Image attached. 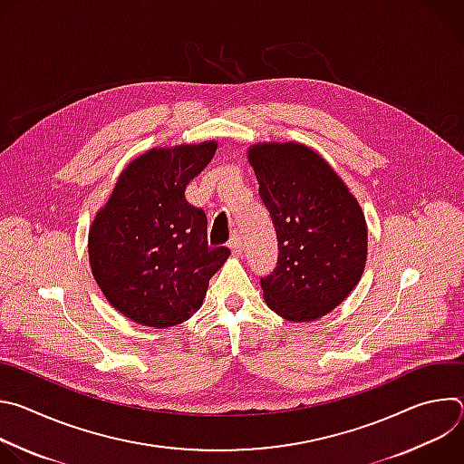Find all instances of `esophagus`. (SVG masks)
<instances>
[{
    "label": "esophagus",
    "mask_w": 464,
    "mask_h": 464,
    "mask_svg": "<svg viewBox=\"0 0 464 464\" xmlns=\"http://www.w3.org/2000/svg\"><path fill=\"white\" fill-rule=\"evenodd\" d=\"M229 247H231V253L235 255V256H238V255H242V249H244V246H242V240H240V237L235 233L233 237H231V242H229Z\"/></svg>",
    "instance_id": "esophagus-1"
}]
</instances>
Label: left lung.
<instances>
[{
	"label": "left lung",
	"mask_w": 464,
	"mask_h": 464,
	"mask_svg": "<svg viewBox=\"0 0 464 464\" xmlns=\"http://www.w3.org/2000/svg\"><path fill=\"white\" fill-rule=\"evenodd\" d=\"M247 160L277 233V266L260 277L266 304L308 323L334 310L358 285L367 260V224L349 187L301 143H258Z\"/></svg>",
	"instance_id": "8db88e82"
}]
</instances>
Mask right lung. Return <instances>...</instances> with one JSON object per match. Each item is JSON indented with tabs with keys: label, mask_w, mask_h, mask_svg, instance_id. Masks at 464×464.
I'll return each instance as SVG.
<instances>
[{
	"label": "right lung",
	"mask_w": 464,
	"mask_h": 464,
	"mask_svg": "<svg viewBox=\"0 0 464 464\" xmlns=\"http://www.w3.org/2000/svg\"><path fill=\"white\" fill-rule=\"evenodd\" d=\"M217 141L150 149L121 172L88 238L92 274L110 304L145 326L167 328L202 306L227 247H209L208 217L185 188Z\"/></svg>",
	"instance_id": "right-lung-1"
}]
</instances>
